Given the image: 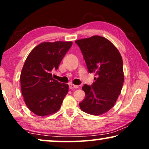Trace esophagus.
<instances>
[{"instance_id":"esophagus-1","label":"esophagus","mask_w":149,"mask_h":149,"mask_svg":"<svg viewBox=\"0 0 149 149\" xmlns=\"http://www.w3.org/2000/svg\"><path fill=\"white\" fill-rule=\"evenodd\" d=\"M79 87L78 85H73L72 83H70V84H69V88L70 89H77Z\"/></svg>"}]
</instances>
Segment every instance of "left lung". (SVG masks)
Masks as SVG:
<instances>
[{
    "instance_id": "8db88e82",
    "label": "left lung",
    "mask_w": 149,
    "mask_h": 149,
    "mask_svg": "<svg viewBox=\"0 0 149 149\" xmlns=\"http://www.w3.org/2000/svg\"><path fill=\"white\" fill-rule=\"evenodd\" d=\"M89 73L95 75L91 85L85 84V96L79 103L83 111L102 115L114 107L124 81L123 60L115 45L104 37L93 36L77 40Z\"/></svg>"
}]
</instances>
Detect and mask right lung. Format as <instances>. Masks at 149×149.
I'll list each match as a JSON object with an SVG mask.
<instances>
[{
	"label": "right lung",
	"instance_id": "add662e5",
	"mask_svg": "<svg viewBox=\"0 0 149 149\" xmlns=\"http://www.w3.org/2000/svg\"><path fill=\"white\" fill-rule=\"evenodd\" d=\"M72 42H44L26 58L20 75L22 93L30 111L44 117L56 113L68 91V85L52 78Z\"/></svg>",
	"mask_w": 149,
	"mask_h": 149
}]
</instances>
